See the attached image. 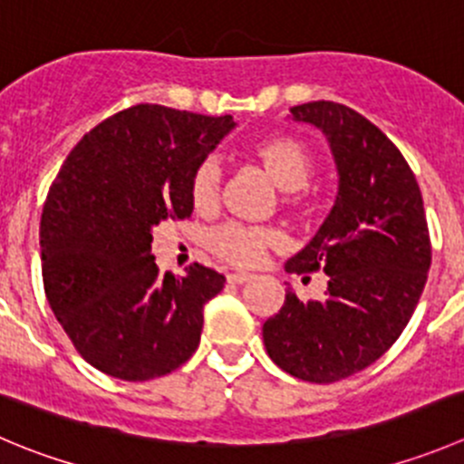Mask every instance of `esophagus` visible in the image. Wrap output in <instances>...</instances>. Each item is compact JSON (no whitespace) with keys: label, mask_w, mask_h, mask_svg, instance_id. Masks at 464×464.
<instances>
[{"label":"esophagus","mask_w":464,"mask_h":464,"mask_svg":"<svg viewBox=\"0 0 464 464\" xmlns=\"http://www.w3.org/2000/svg\"><path fill=\"white\" fill-rule=\"evenodd\" d=\"M228 283H236V285H242V283L251 281V274H245V272H231L227 276Z\"/></svg>","instance_id":"34e87169"}]
</instances>
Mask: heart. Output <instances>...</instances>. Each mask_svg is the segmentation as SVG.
Listing matches in <instances>:
<instances>
[{
  "instance_id": "b5f03b06",
  "label": "heart",
  "mask_w": 464,
  "mask_h": 464,
  "mask_svg": "<svg viewBox=\"0 0 464 464\" xmlns=\"http://www.w3.org/2000/svg\"><path fill=\"white\" fill-rule=\"evenodd\" d=\"M251 156L260 165L269 181L285 192L287 204H301V188L310 181L314 169V159L308 147L295 136L274 133L251 147ZM222 169L215 160H206L195 169L190 181V199L197 210H210L218 204ZM276 233L269 228L242 227V224H224L208 233V249L218 258L240 267H251L265 256L269 246L276 245Z\"/></svg>"
}]
</instances>
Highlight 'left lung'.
Listing matches in <instances>:
<instances>
[{
	"label": "left lung",
	"mask_w": 464,
	"mask_h": 464,
	"mask_svg": "<svg viewBox=\"0 0 464 464\" xmlns=\"http://www.w3.org/2000/svg\"><path fill=\"white\" fill-rule=\"evenodd\" d=\"M319 129L337 169V195L313 240L285 272L324 269V299L285 301L263 324L269 358L310 383H335L379 361L424 292L430 240L420 186L401 151L361 112L335 102L290 108Z\"/></svg>",
	"instance_id": "8db88e82"
}]
</instances>
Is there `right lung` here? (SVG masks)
Listing matches in <instances>:
<instances>
[{"label": "right lung", "mask_w": 464, "mask_h": 464, "mask_svg": "<svg viewBox=\"0 0 464 464\" xmlns=\"http://www.w3.org/2000/svg\"><path fill=\"white\" fill-rule=\"evenodd\" d=\"M138 103L85 133L49 188L40 219L47 301L81 356L122 381H150L197 352L204 305L224 276L195 263L186 276L159 272L154 227L190 218V181L236 129Z\"/></svg>", "instance_id": "obj_1"}]
</instances>
